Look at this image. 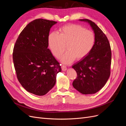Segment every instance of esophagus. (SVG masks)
<instances>
[{"label":"esophagus","instance_id":"34e87169","mask_svg":"<svg viewBox=\"0 0 126 126\" xmlns=\"http://www.w3.org/2000/svg\"><path fill=\"white\" fill-rule=\"evenodd\" d=\"M62 69L63 71H66L67 67L64 65H62Z\"/></svg>","mask_w":126,"mask_h":126}]
</instances>
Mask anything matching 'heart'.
Here are the masks:
<instances>
[{"label":"heart","mask_w":126,"mask_h":126,"mask_svg":"<svg viewBox=\"0 0 126 126\" xmlns=\"http://www.w3.org/2000/svg\"><path fill=\"white\" fill-rule=\"evenodd\" d=\"M48 44L52 54L66 64L80 60L88 55L92 51L96 42L94 33L80 25L70 24L63 26L57 33L51 32L48 36Z\"/></svg>","instance_id":"heart-1"}]
</instances>
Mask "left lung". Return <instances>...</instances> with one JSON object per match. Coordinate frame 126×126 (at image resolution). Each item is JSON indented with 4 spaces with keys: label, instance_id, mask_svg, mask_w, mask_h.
Segmentation results:
<instances>
[{
    "label": "left lung",
    "instance_id": "left-lung-1",
    "mask_svg": "<svg viewBox=\"0 0 126 126\" xmlns=\"http://www.w3.org/2000/svg\"><path fill=\"white\" fill-rule=\"evenodd\" d=\"M79 20L90 24L96 36V42L90 54L72 66L77 74L72 86L82 94H93L100 90L109 78L111 48L107 37L94 22L87 19Z\"/></svg>",
    "mask_w": 126,
    "mask_h": 126
}]
</instances>
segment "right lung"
Returning a JSON list of instances; mask_svg holds the SVG:
<instances>
[{"label": "right lung", "instance_id": "obj_1", "mask_svg": "<svg viewBox=\"0 0 126 126\" xmlns=\"http://www.w3.org/2000/svg\"><path fill=\"white\" fill-rule=\"evenodd\" d=\"M56 21L37 19L27 25L15 43L13 58L17 77L28 92L38 96L46 94L55 86L62 71L48 48V36Z\"/></svg>", "mask_w": 126, "mask_h": 126}]
</instances>
